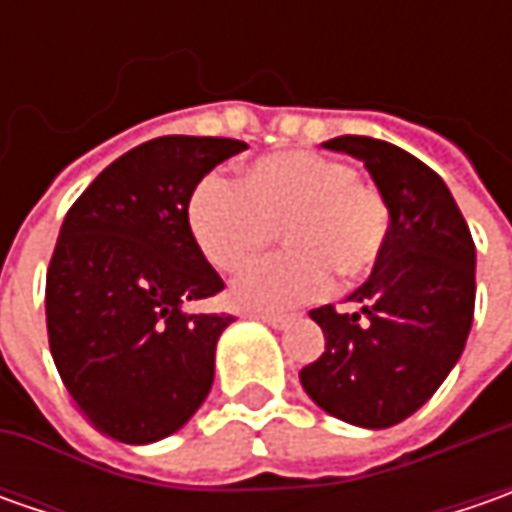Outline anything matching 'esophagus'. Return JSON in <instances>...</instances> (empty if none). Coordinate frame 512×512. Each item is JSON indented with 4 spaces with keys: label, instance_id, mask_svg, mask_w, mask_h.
<instances>
[{
    "label": "esophagus",
    "instance_id": "obj_1",
    "mask_svg": "<svg viewBox=\"0 0 512 512\" xmlns=\"http://www.w3.org/2000/svg\"><path fill=\"white\" fill-rule=\"evenodd\" d=\"M250 316L270 327H285L290 322V316H285V313H250Z\"/></svg>",
    "mask_w": 512,
    "mask_h": 512
}]
</instances>
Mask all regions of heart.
Segmentation results:
<instances>
[{
    "label": "heart",
    "mask_w": 512,
    "mask_h": 512,
    "mask_svg": "<svg viewBox=\"0 0 512 512\" xmlns=\"http://www.w3.org/2000/svg\"><path fill=\"white\" fill-rule=\"evenodd\" d=\"M187 222L207 262L227 273L265 250L282 227L290 250L250 265L230 285L233 305L282 310L327 293L330 272L342 282L367 276L387 245L390 207L350 162L293 150L259 159L245 182L205 176L190 196Z\"/></svg>",
    "instance_id": "1"
}]
</instances>
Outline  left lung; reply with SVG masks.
Returning a JSON list of instances; mask_svg holds the SVG:
<instances>
[{
    "label": "left lung",
    "instance_id": "1",
    "mask_svg": "<svg viewBox=\"0 0 512 512\" xmlns=\"http://www.w3.org/2000/svg\"><path fill=\"white\" fill-rule=\"evenodd\" d=\"M327 150L362 159L390 207V233L370 279L347 296L356 313L310 310L325 353L302 367L325 413L382 430L413 416L462 356L476 307V245L439 173L370 136H336Z\"/></svg>",
    "mask_w": 512,
    "mask_h": 512
}]
</instances>
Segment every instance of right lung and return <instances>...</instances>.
I'll return each instance as SVG.
<instances>
[{"label":"right lung","mask_w":512,"mask_h":512,"mask_svg":"<svg viewBox=\"0 0 512 512\" xmlns=\"http://www.w3.org/2000/svg\"><path fill=\"white\" fill-rule=\"evenodd\" d=\"M242 150L216 136L150 139L102 170L62 222L45 282L50 356L79 410L116 442L165 439L210 393L233 316L185 307L225 290L187 205Z\"/></svg>","instance_id":"right-lung-1"}]
</instances>
